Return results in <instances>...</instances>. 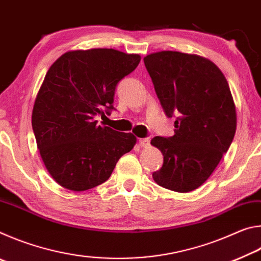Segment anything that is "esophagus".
Returning a JSON list of instances; mask_svg holds the SVG:
<instances>
[{
  "instance_id": "esophagus-1",
  "label": "esophagus",
  "mask_w": 261,
  "mask_h": 261,
  "mask_svg": "<svg viewBox=\"0 0 261 261\" xmlns=\"http://www.w3.org/2000/svg\"><path fill=\"white\" fill-rule=\"evenodd\" d=\"M149 143H151V138L147 137V138H140L139 139V145L143 147H148Z\"/></svg>"
}]
</instances>
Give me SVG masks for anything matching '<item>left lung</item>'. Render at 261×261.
<instances>
[{"label": "left lung", "instance_id": "left-lung-1", "mask_svg": "<svg viewBox=\"0 0 261 261\" xmlns=\"http://www.w3.org/2000/svg\"><path fill=\"white\" fill-rule=\"evenodd\" d=\"M154 90L175 135L151 140L163 165L153 179L162 188L190 192L213 173L236 132V109L228 82L210 60L179 51L144 57Z\"/></svg>", "mask_w": 261, "mask_h": 261}]
</instances>
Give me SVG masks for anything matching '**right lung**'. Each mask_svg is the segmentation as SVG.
<instances>
[{"label":"right lung","instance_id":"add662e5","mask_svg":"<svg viewBox=\"0 0 261 261\" xmlns=\"http://www.w3.org/2000/svg\"><path fill=\"white\" fill-rule=\"evenodd\" d=\"M140 56L98 48L68 51L46 73L35 99L32 127L42 161L61 187L85 191L106 182L136 137L99 125L114 108L117 84Z\"/></svg>","mask_w":261,"mask_h":261}]
</instances>
